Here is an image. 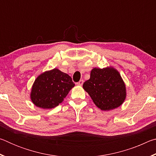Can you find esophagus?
Returning a JSON list of instances; mask_svg holds the SVG:
<instances>
[{"mask_svg": "<svg viewBox=\"0 0 156 156\" xmlns=\"http://www.w3.org/2000/svg\"><path fill=\"white\" fill-rule=\"evenodd\" d=\"M83 83H84V80H80V81L78 82V83H76V84H77V85H78V86H82L83 84Z\"/></svg>", "mask_w": 156, "mask_h": 156, "instance_id": "1", "label": "esophagus"}]
</instances>
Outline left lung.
<instances>
[{
	"label": "left lung",
	"instance_id": "1",
	"mask_svg": "<svg viewBox=\"0 0 156 156\" xmlns=\"http://www.w3.org/2000/svg\"><path fill=\"white\" fill-rule=\"evenodd\" d=\"M83 87L94 104L102 111L120 107L126 98L125 84L119 72L112 67L94 68L90 78Z\"/></svg>",
	"mask_w": 156,
	"mask_h": 156
}]
</instances>
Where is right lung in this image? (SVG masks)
<instances>
[{
  "label": "right lung",
  "instance_id": "obj_1",
  "mask_svg": "<svg viewBox=\"0 0 156 156\" xmlns=\"http://www.w3.org/2000/svg\"><path fill=\"white\" fill-rule=\"evenodd\" d=\"M74 86L69 76L55 68L36 78L31 88V100L36 107L52 109L61 103Z\"/></svg>",
  "mask_w": 156,
  "mask_h": 156
}]
</instances>
